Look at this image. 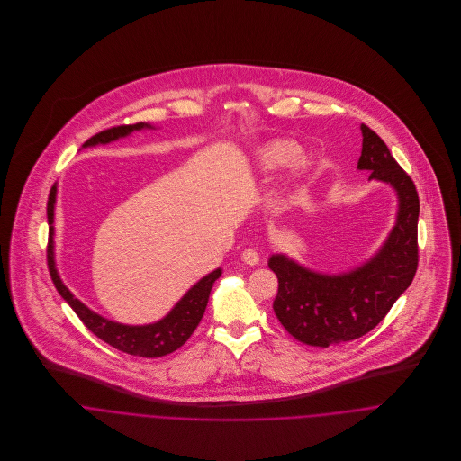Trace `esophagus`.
<instances>
[{"mask_svg": "<svg viewBox=\"0 0 461 461\" xmlns=\"http://www.w3.org/2000/svg\"><path fill=\"white\" fill-rule=\"evenodd\" d=\"M241 259H243L245 263L250 264V266H256V264L259 263L261 256H259V252H258V250L249 249V250H245V252L241 254Z\"/></svg>", "mask_w": 461, "mask_h": 461, "instance_id": "1", "label": "esophagus"}]
</instances>
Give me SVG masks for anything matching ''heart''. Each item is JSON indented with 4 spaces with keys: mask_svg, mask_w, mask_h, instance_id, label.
Masks as SVG:
<instances>
[{
    "mask_svg": "<svg viewBox=\"0 0 461 461\" xmlns=\"http://www.w3.org/2000/svg\"><path fill=\"white\" fill-rule=\"evenodd\" d=\"M300 152H302L300 145L294 141H289V140L271 141L259 152L258 165L264 172H271L275 168L289 165L294 174H300L307 167V161Z\"/></svg>",
    "mask_w": 461,
    "mask_h": 461,
    "instance_id": "obj_1",
    "label": "heart"
}]
</instances>
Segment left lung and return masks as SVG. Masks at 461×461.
<instances>
[{
    "mask_svg": "<svg viewBox=\"0 0 461 461\" xmlns=\"http://www.w3.org/2000/svg\"><path fill=\"white\" fill-rule=\"evenodd\" d=\"M360 170L397 192V221L382 250L364 266L342 273H314L285 256H271L278 278L273 311L294 339L329 348L375 329L411 284L419 264V195L410 176L397 165L385 141L362 124Z\"/></svg>",
    "mask_w": 461,
    "mask_h": 461,
    "instance_id": "1",
    "label": "left lung"
}]
</instances>
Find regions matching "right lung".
<instances>
[{
	"label": "right lung",
	"mask_w": 461,
	"mask_h": 461,
	"mask_svg": "<svg viewBox=\"0 0 461 461\" xmlns=\"http://www.w3.org/2000/svg\"><path fill=\"white\" fill-rule=\"evenodd\" d=\"M150 128L149 124L138 122V124H122L110 130L97 132L92 138H88L83 147L97 145V143H110L121 136H126L134 130ZM55 197L57 188L53 186L48 197V223H50V238H48V267L51 280L57 287V291L62 294V298L72 307V311L77 314V318L83 321V325L90 330L94 335H97L106 344L113 346L119 351H124L134 357L143 358H158L163 355H168L176 349H179L195 331V329L203 316V311L207 307L209 293L212 289V284L216 278H220L221 269H216L203 276L197 282L181 300L179 303L170 311L167 318L154 325H143V327H128L121 325L110 320H104L103 316L95 314L88 307H85L77 298L72 296V293L64 285L60 280L55 259H53V218H55Z\"/></svg>",
	"instance_id": "1"
}]
</instances>
